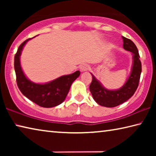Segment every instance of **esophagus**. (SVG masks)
I'll return each mask as SVG.
<instances>
[{"label":"esophagus","instance_id":"1","mask_svg":"<svg viewBox=\"0 0 156 156\" xmlns=\"http://www.w3.org/2000/svg\"><path fill=\"white\" fill-rule=\"evenodd\" d=\"M89 65L87 64H83L80 66V71L81 72H86V71H87L89 69Z\"/></svg>","mask_w":156,"mask_h":156}]
</instances>
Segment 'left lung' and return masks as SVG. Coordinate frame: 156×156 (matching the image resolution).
<instances>
[{
	"instance_id": "obj_1",
	"label": "left lung",
	"mask_w": 156,
	"mask_h": 156,
	"mask_svg": "<svg viewBox=\"0 0 156 156\" xmlns=\"http://www.w3.org/2000/svg\"><path fill=\"white\" fill-rule=\"evenodd\" d=\"M122 40L123 48L131 52L133 55V64L130 75L122 87L115 90L107 89L91 73L92 81L89 86V90L95 101L101 106L114 107L122 104L133 96L138 87L142 72V65L139 59L138 50L136 44L130 39L122 36Z\"/></svg>"
}]
</instances>
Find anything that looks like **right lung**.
<instances>
[{
    "label": "right lung",
    "mask_w": 156,
    "mask_h": 156,
    "mask_svg": "<svg viewBox=\"0 0 156 156\" xmlns=\"http://www.w3.org/2000/svg\"><path fill=\"white\" fill-rule=\"evenodd\" d=\"M34 38V37H33ZM29 38L18 47L14 57V69L16 83L20 91L25 97L42 107L50 108L58 106L64 101L71 85L80 74L79 71L72 74L62 76L55 80L44 84L33 83L25 75L20 65V56Z\"/></svg>",
    "instance_id": "right-lung-1"
}]
</instances>
